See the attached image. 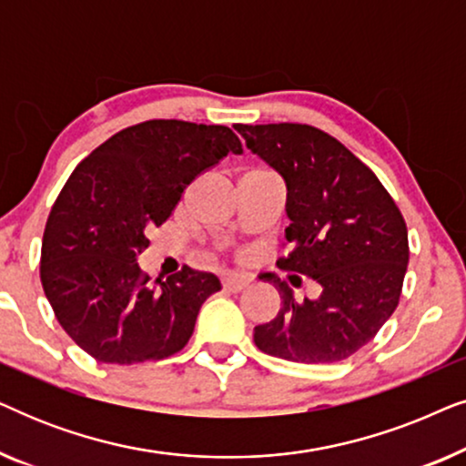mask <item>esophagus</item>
Instances as JSON below:
<instances>
[{"label": "esophagus", "mask_w": 466, "mask_h": 466, "mask_svg": "<svg viewBox=\"0 0 466 466\" xmlns=\"http://www.w3.org/2000/svg\"><path fill=\"white\" fill-rule=\"evenodd\" d=\"M222 286H225L228 292H241L250 286V278L239 276V273H228V276L222 279Z\"/></svg>", "instance_id": "34e87169"}]
</instances>
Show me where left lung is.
Listing matches in <instances>:
<instances>
[{"instance_id":"obj_1","label":"left lung","mask_w":466,"mask_h":466,"mask_svg":"<svg viewBox=\"0 0 466 466\" xmlns=\"http://www.w3.org/2000/svg\"><path fill=\"white\" fill-rule=\"evenodd\" d=\"M235 129L289 188V252L278 267L322 286L316 301L299 303L284 279L269 278L282 309L254 327V343L292 362L346 360L378 335L399 305L410 260L403 214L371 167L322 129L299 123Z\"/></svg>"}]
</instances>
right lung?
I'll list each match as a JSON object with an SVG mask.
<instances>
[{
    "mask_svg": "<svg viewBox=\"0 0 466 466\" xmlns=\"http://www.w3.org/2000/svg\"><path fill=\"white\" fill-rule=\"evenodd\" d=\"M241 150L225 125L155 118L114 133L76 165L44 228L40 279L56 320L88 356L136 365L187 346L220 279L190 267L150 279L137 257L188 184Z\"/></svg>",
    "mask_w": 466,
    "mask_h": 466,
    "instance_id": "right-lung-1",
    "label": "right lung"
}]
</instances>
